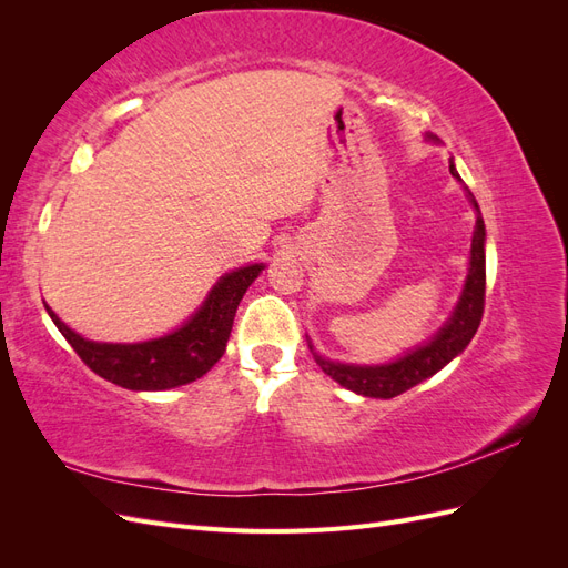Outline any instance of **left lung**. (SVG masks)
<instances>
[{
    "instance_id": "8db88e82",
    "label": "left lung",
    "mask_w": 568,
    "mask_h": 568,
    "mask_svg": "<svg viewBox=\"0 0 568 568\" xmlns=\"http://www.w3.org/2000/svg\"><path fill=\"white\" fill-rule=\"evenodd\" d=\"M428 142H438L434 134H426ZM450 175L462 184V178L455 168V161L450 159ZM469 203L476 211V227L471 236V253H469V272L464 280L462 294L457 305L453 307V315L448 317L440 329L428 338L422 346L407 351L405 355L390 359L384 365H353V363H338V359H329L315 351V346L307 338V346L313 351L315 363L322 367L324 374H329L336 384L348 388L365 398H395L412 386L422 384L428 376L440 372L445 365L457 357L464 348L469 346L474 338L480 317H484V301H486V225L480 217V209L469 192V186H464Z\"/></svg>"
}]
</instances>
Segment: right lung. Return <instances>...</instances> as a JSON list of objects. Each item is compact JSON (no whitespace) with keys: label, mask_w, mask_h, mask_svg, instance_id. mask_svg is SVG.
Listing matches in <instances>:
<instances>
[{"label":"right lung","mask_w":568,"mask_h":568,"mask_svg":"<svg viewBox=\"0 0 568 568\" xmlns=\"http://www.w3.org/2000/svg\"><path fill=\"white\" fill-rule=\"evenodd\" d=\"M263 270V263H253L225 272L199 311L175 332L136 343L90 341L61 322L49 305L44 307L82 363L101 379L130 390H168L201 379L222 357L236 307Z\"/></svg>","instance_id":"1"}]
</instances>
